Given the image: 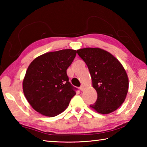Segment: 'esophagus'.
Listing matches in <instances>:
<instances>
[{"label":"esophagus","mask_w":147,"mask_h":147,"mask_svg":"<svg viewBox=\"0 0 147 147\" xmlns=\"http://www.w3.org/2000/svg\"><path fill=\"white\" fill-rule=\"evenodd\" d=\"M84 87L83 86H81L79 88L80 90V91H83V90H84Z\"/></svg>","instance_id":"1"}]
</instances>
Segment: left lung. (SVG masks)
<instances>
[{
  "mask_svg": "<svg viewBox=\"0 0 147 147\" xmlns=\"http://www.w3.org/2000/svg\"><path fill=\"white\" fill-rule=\"evenodd\" d=\"M90 73L97 99L90 107L99 113L115 111L125 100L128 78L121 63L112 54L99 48H84L77 51Z\"/></svg>",
  "mask_w": 147,
  "mask_h": 147,
  "instance_id": "1",
  "label": "left lung"
}]
</instances>
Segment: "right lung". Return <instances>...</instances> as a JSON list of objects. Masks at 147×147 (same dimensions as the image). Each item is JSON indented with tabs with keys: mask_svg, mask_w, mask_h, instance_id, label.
Returning a JSON list of instances; mask_svg holds the SVG:
<instances>
[{
	"mask_svg": "<svg viewBox=\"0 0 147 147\" xmlns=\"http://www.w3.org/2000/svg\"><path fill=\"white\" fill-rule=\"evenodd\" d=\"M76 51L65 49L38 56L30 64L23 80L26 98L35 110L47 117L59 115L69 106L77 88L69 82L67 69Z\"/></svg>",
	"mask_w": 147,
	"mask_h": 147,
	"instance_id": "obj_1",
	"label": "right lung"
}]
</instances>
